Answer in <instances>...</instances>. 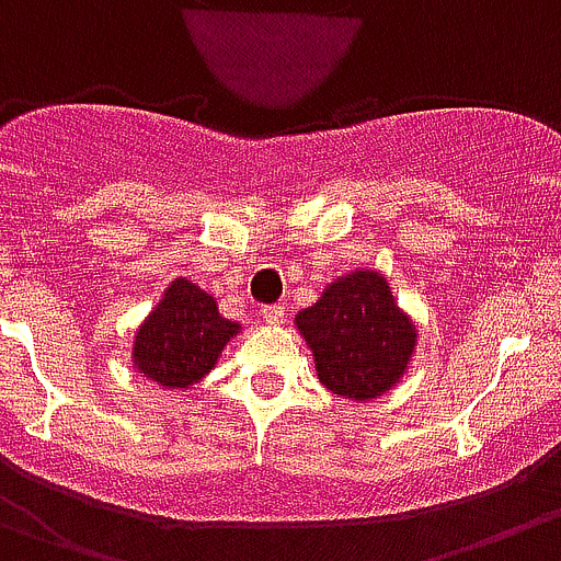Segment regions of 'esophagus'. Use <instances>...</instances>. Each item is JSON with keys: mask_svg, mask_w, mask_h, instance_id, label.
<instances>
[{"mask_svg": "<svg viewBox=\"0 0 561 561\" xmlns=\"http://www.w3.org/2000/svg\"><path fill=\"white\" fill-rule=\"evenodd\" d=\"M261 317H264L266 324H280L284 322V306H264Z\"/></svg>", "mask_w": 561, "mask_h": 561, "instance_id": "esophagus-1", "label": "esophagus"}]
</instances>
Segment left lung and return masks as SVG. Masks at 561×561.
Listing matches in <instances>:
<instances>
[{
  "label": "left lung",
  "mask_w": 561,
  "mask_h": 561,
  "mask_svg": "<svg viewBox=\"0 0 561 561\" xmlns=\"http://www.w3.org/2000/svg\"><path fill=\"white\" fill-rule=\"evenodd\" d=\"M295 324L311 346L319 382L355 402L391 391L419 341L388 280L371 270L333 280L311 308L297 313Z\"/></svg>",
  "instance_id": "obj_1"
}]
</instances>
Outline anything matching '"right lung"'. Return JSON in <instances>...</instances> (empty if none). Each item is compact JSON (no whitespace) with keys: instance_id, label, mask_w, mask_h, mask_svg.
<instances>
[{"instance_id":"1","label":"right lung","mask_w":561,"mask_h":561,"mask_svg":"<svg viewBox=\"0 0 561 561\" xmlns=\"http://www.w3.org/2000/svg\"><path fill=\"white\" fill-rule=\"evenodd\" d=\"M242 330L217 311V300L186 277H175L135 333V369L162 388H192L215 369L228 341Z\"/></svg>"}]
</instances>
